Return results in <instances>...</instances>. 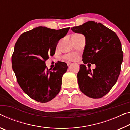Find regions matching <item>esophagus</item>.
<instances>
[{
  "instance_id": "1",
  "label": "esophagus",
  "mask_w": 130,
  "mask_h": 130,
  "mask_svg": "<svg viewBox=\"0 0 130 130\" xmlns=\"http://www.w3.org/2000/svg\"><path fill=\"white\" fill-rule=\"evenodd\" d=\"M71 63L70 62V61H67V64L68 66H69L70 64H71Z\"/></svg>"
}]
</instances>
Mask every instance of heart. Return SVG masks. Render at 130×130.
Masks as SVG:
<instances>
[{
    "mask_svg": "<svg viewBox=\"0 0 130 130\" xmlns=\"http://www.w3.org/2000/svg\"><path fill=\"white\" fill-rule=\"evenodd\" d=\"M77 58L78 55L75 54V53H70V54L66 55L65 56L63 57V59H64V60L68 61L75 60Z\"/></svg>",
    "mask_w": 130,
    "mask_h": 130,
    "instance_id": "obj_1",
    "label": "heart"
}]
</instances>
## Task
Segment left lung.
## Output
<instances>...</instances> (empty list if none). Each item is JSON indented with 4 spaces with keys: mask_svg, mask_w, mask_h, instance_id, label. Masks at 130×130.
<instances>
[{
    "mask_svg": "<svg viewBox=\"0 0 130 130\" xmlns=\"http://www.w3.org/2000/svg\"><path fill=\"white\" fill-rule=\"evenodd\" d=\"M71 29L84 35L86 40L82 55L84 64L80 65L77 74L80 90L93 99L103 97L116 84L120 73L123 54L120 40L112 30L94 21ZM88 62L95 63L96 69H87L84 64Z\"/></svg>",
    "mask_w": 130,
    "mask_h": 130,
    "instance_id": "1",
    "label": "left lung"
}]
</instances>
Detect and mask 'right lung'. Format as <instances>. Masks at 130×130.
I'll return each instance as SVG.
<instances>
[{
    "instance_id": "1",
    "label": "right lung",
    "mask_w": 130,
    "mask_h": 130,
    "mask_svg": "<svg viewBox=\"0 0 130 130\" xmlns=\"http://www.w3.org/2000/svg\"><path fill=\"white\" fill-rule=\"evenodd\" d=\"M69 29L56 30L39 26L22 33L17 40L11 59L12 69L22 90L36 101H50L60 90L67 64L57 61L51 70L45 61L54 56L59 41Z\"/></svg>"
}]
</instances>
